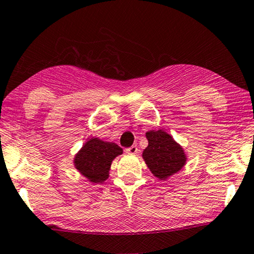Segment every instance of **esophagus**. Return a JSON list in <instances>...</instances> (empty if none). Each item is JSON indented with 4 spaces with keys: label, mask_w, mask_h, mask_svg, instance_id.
Here are the masks:
<instances>
[{
    "label": "esophagus",
    "mask_w": 254,
    "mask_h": 254,
    "mask_svg": "<svg viewBox=\"0 0 254 254\" xmlns=\"http://www.w3.org/2000/svg\"><path fill=\"white\" fill-rule=\"evenodd\" d=\"M137 151H138V149H137V146H136V145H132L130 147H128V149H126V152H127V153H129V154H136V153H137Z\"/></svg>",
    "instance_id": "esophagus-1"
}]
</instances>
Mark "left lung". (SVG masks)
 Segmentation results:
<instances>
[{
    "label": "left lung",
    "mask_w": 254,
    "mask_h": 254,
    "mask_svg": "<svg viewBox=\"0 0 254 254\" xmlns=\"http://www.w3.org/2000/svg\"><path fill=\"white\" fill-rule=\"evenodd\" d=\"M149 145L143 151L142 157L147 168L159 178L166 181L185 166L187 157L184 149L163 129L146 131Z\"/></svg>",
    "instance_id": "left-lung-1"
}]
</instances>
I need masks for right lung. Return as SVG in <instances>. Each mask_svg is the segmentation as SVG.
Segmentation results:
<instances>
[{
    "instance_id": "1",
    "label": "right lung",
    "mask_w": 254,
    "mask_h": 254,
    "mask_svg": "<svg viewBox=\"0 0 254 254\" xmlns=\"http://www.w3.org/2000/svg\"><path fill=\"white\" fill-rule=\"evenodd\" d=\"M120 154H123V149L116 143L92 137L77 152L73 165L88 182L99 184L109 178L111 163Z\"/></svg>"
}]
</instances>
